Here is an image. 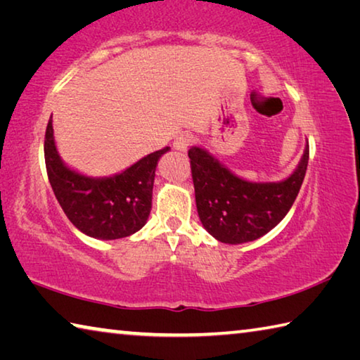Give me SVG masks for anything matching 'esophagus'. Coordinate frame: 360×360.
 I'll use <instances>...</instances> for the list:
<instances>
[{"instance_id": "34e87169", "label": "esophagus", "mask_w": 360, "mask_h": 360, "mask_svg": "<svg viewBox=\"0 0 360 360\" xmlns=\"http://www.w3.org/2000/svg\"><path fill=\"white\" fill-rule=\"evenodd\" d=\"M192 143H193V136L191 135V133H181V135L176 136L173 146H174V149H178V150H187V148Z\"/></svg>"}]
</instances>
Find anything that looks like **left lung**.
I'll use <instances>...</instances> for the list:
<instances>
[{"label":"left lung","mask_w":360,"mask_h":360,"mask_svg":"<svg viewBox=\"0 0 360 360\" xmlns=\"http://www.w3.org/2000/svg\"><path fill=\"white\" fill-rule=\"evenodd\" d=\"M195 202L203 227L221 243L240 245L268 233L294 205L307 173V144L298 168L281 182H249L230 173L208 152L192 148Z\"/></svg>","instance_id":"left-lung-1"}]
</instances>
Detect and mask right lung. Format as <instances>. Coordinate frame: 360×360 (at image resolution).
<instances>
[{"label":"right lung","instance_id":"add662e5","mask_svg":"<svg viewBox=\"0 0 360 360\" xmlns=\"http://www.w3.org/2000/svg\"><path fill=\"white\" fill-rule=\"evenodd\" d=\"M169 148L152 152L111 178H87L60 158L52 120L44 138L46 169L52 191L71 224L98 240H117L144 227L152 208L157 162Z\"/></svg>","mask_w":360,"mask_h":360}]
</instances>
